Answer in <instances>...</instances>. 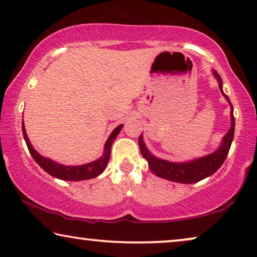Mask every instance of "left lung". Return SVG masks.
<instances>
[{
  "mask_svg": "<svg viewBox=\"0 0 257 257\" xmlns=\"http://www.w3.org/2000/svg\"><path fill=\"white\" fill-rule=\"evenodd\" d=\"M215 78L218 81V86L220 89V93L223 96L226 98V101L230 103L231 106V127L228 130L227 133L225 134L222 144H220L219 148L215 151L214 153L209 154V155L199 157V159L188 161V162H180V163H176V162H170L159 159V157L154 156L153 154L148 151L146 147L144 139H142V134L139 137V147L142 156L145 157L148 162V167L152 170V172L155 173L157 177L167 179L170 181H176V183L181 184H194L197 181L202 180L207 177L214 175V173L218 170L224 161L226 160V156L230 151L232 141H233L234 137V116H233V106L231 104L230 98L227 95H225L223 92V81L222 78L215 70H212Z\"/></svg>",
  "mask_w": 257,
  "mask_h": 257,
  "instance_id": "left-lung-1",
  "label": "left lung"
}]
</instances>
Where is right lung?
I'll return each instance as SVG.
<instances>
[{
    "instance_id": "add662e5",
    "label": "right lung",
    "mask_w": 257,
    "mask_h": 257,
    "mask_svg": "<svg viewBox=\"0 0 257 257\" xmlns=\"http://www.w3.org/2000/svg\"><path fill=\"white\" fill-rule=\"evenodd\" d=\"M121 127H123V124L118 125L117 127L111 132V134H110L108 140H106L104 145L103 154H102L100 159L90 162V163H87V164L73 165L72 167V165H63L61 163H57V162L48 159V157L40 155V154L35 151L32 144L30 142L29 137H27V133H26V130H25V126H24V121H22L24 139L26 141L27 148H29V151L34 159V161L37 162V163L40 165V167L45 170L47 173H49L50 176H53L55 178H58L61 180H69V181L92 179V178H95V177H97L98 175H101V173L104 171V169L110 159L111 145L117 138L118 133L120 132Z\"/></svg>"
}]
</instances>
